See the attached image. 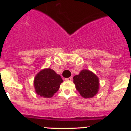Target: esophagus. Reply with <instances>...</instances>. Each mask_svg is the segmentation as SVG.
<instances>
[{"mask_svg":"<svg viewBox=\"0 0 131 131\" xmlns=\"http://www.w3.org/2000/svg\"><path fill=\"white\" fill-rule=\"evenodd\" d=\"M65 80L66 81H71L72 80V78L70 77V78H65Z\"/></svg>","mask_w":131,"mask_h":131,"instance_id":"obj_1","label":"esophagus"}]
</instances>
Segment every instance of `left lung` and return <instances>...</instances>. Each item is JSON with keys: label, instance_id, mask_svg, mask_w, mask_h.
<instances>
[{"label": "left lung", "instance_id": "1", "mask_svg": "<svg viewBox=\"0 0 131 131\" xmlns=\"http://www.w3.org/2000/svg\"><path fill=\"white\" fill-rule=\"evenodd\" d=\"M76 90L82 97L92 98L97 94L99 89V78L88 70H83L73 77Z\"/></svg>", "mask_w": 131, "mask_h": 131}]
</instances>
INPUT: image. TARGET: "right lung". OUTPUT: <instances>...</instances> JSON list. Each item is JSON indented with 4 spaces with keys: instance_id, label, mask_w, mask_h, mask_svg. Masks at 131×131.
<instances>
[{
    "instance_id": "add662e5",
    "label": "right lung",
    "mask_w": 131,
    "mask_h": 131,
    "mask_svg": "<svg viewBox=\"0 0 131 131\" xmlns=\"http://www.w3.org/2000/svg\"><path fill=\"white\" fill-rule=\"evenodd\" d=\"M62 79L59 74L50 68H46L35 76L34 86L36 94L44 98H50L60 88Z\"/></svg>"
}]
</instances>
